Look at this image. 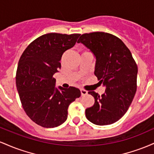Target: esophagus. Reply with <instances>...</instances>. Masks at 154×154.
<instances>
[{"mask_svg":"<svg viewBox=\"0 0 154 154\" xmlns=\"http://www.w3.org/2000/svg\"><path fill=\"white\" fill-rule=\"evenodd\" d=\"M80 92H81V95H87L88 94V91H86L85 90H83V89H81L80 90Z\"/></svg>","mask_w":154,"mask_h":154,"instance_id":"esophagus-1","label":"esophagus"}]
</instances>
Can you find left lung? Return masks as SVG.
Wrapping results in <instances>:
<instances>
[{
    "instance_id": "obj_1",
    "label": "left lung",
    "mask_w": 154,
    "mask_h": 154,
    "mask_svg": "<svg viewBox=\"0 0 154 154\" xmlns=\"http://www.w3.org/2000/svg\"><path fill=\"white\" fill-rule=\"evenodd\" d=\"M77 43L94 54V74L98 83L106 87L101 95L88 92L94 97L95 103L86 109V117L95 125H111L125 115L132 103L137 90V64L125 44L109 33H85Z\"/></svg>"
}]
</instances>
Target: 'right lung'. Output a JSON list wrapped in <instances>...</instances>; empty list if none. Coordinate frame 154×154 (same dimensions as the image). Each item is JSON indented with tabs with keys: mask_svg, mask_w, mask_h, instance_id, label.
<instances>
[{
	"mask_svg": "<svg viewBox=\"0 0 154 154\" xmlns=\"http://www.w3.org/2000/svg\"><path fill=\"white\" fill-rule=\"evenodd\" d=\"M80 34L48 33L35 39L21 56L16 84L26 115L40 126L53 128L66 121L68 107L81 95L75 87L56 88L54 75L61 69L63 53Z\"/></svg>",
	"mask_w": 154,
	"mask_h": 154,
	"instance_id": "right-lung-1",
	"label": "right lung"
}]
</instances>
